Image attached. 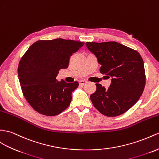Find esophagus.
<instances>
[{
    "mask_svg": "<svg viewBox=\"0 0 159 159\" xmlns=\"http://www.w3.org/2000/svg\"><path fill=\"white\" fill-rule=\"evenodd\" d=\"M87 83V81H86V80H81L79 81V84L82 85V86H83V85H84V84H86Z\"/></svg>",
    "mask_w": 159,
    "mask_h": 159,
    "instance_id": "obj_1",
    "label": "esophagus"
}]
</instances>
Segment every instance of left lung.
<instances>
[{
	"label": "left lung",
	"mask_w": 159,
	"mask_h": 159,
	"mask_svg": "<svg viewBox=\"0 0 159 159\" xmlns=\"http://www.w3.org/2000/svg\"><path fill=\"white\" fill-rule=\"evenodd\" d=\"M87 48L101 65V74L111 77L107 90L95 84L90 98L94 107L107 117L127 111L140 99L146 84L144 62L136 50L116 42H87Z\"/></svg>",
	"instance_id": "1"
}]
</instances>
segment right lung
<instances>
[{"label":"right lung","instance_id":"right-lung-1","mask_svg":"<svg viewBox=\"0 0 159 159\" xmlns=\"http://www.w3.org/2000/svg\"><path fill=\"white\" fill-rule=\"evenodd\" d=\"M84 42L58 38L39 40L23 56L18 67V76L23 94L35 111L54 116L70 104L72 93L79 83L58 82L60 69L67 68L69 59Z\"/></svg>","mask_w":159,"mask_h":159}]
</instances>
